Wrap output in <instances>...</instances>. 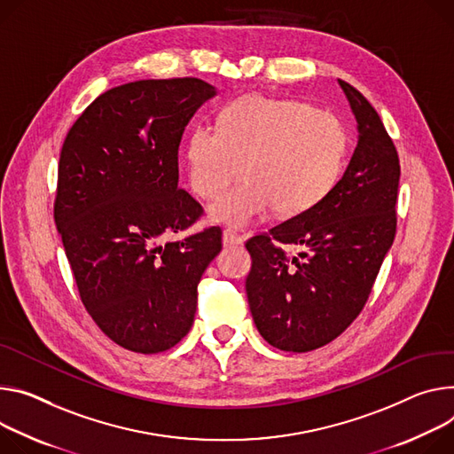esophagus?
I'll list each match as a JSON object with an SVG mask.
<instances>
[{"mask_svg":"<svg viewBox=\"0 0 454 454\" xmlns=\"http://www.w3.org/2000/svg\"><path fill=\"white\" fill-rule=\"evenodd\" d=\"M242 242V239L231 231V230H224L223 231V246H226V248H230V246H239Z\"/></svg>","mask_w":454,"mask_h":454,"instance_id":"34e87169","label":"esophagus"}]
</instances>
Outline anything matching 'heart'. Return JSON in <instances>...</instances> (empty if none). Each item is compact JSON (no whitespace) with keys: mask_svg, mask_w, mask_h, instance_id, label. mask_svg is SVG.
Segmentation results:
<instances>
[{"mask_svg":"<svg viewBox=\"0 0 454 454\" xmlns=\"http://www.w3.org/2000/svg\"><path fill=\"white\" fill-rule=\"evenodd\" d=\"M346 150L342 122L295 99L246 96L219 115V129L197 125L186 141V172L215 224L244 228L271 208L299 215L335 184ZM243 168H239V164Z\"/></svg>","mask_w":454,"mask_h":454,"instance_id":"1","label":"heart"}]
</instances>
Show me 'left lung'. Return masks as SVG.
<instances>
[{"mask_svg":"<svg viewBox=\"0 0 454 454\" xmlns=\"http://www.w3.org/2000/svg\"><path fill=\"white\" fill-rule=\"evenodd\" d=\"M356 119V148L340 181L309 210L246 242V294L259 333L304 353L337 339L362 311L396 231L400 164L369 101L339 79ZM280 243L307 252L292 262Z\"/></svg>","mask_w":454,"mask_h":454,"instance_id":"obj_1","label":"left lung"}]
</instances>
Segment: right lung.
<instances>
[{
	"label": "right lung",
	"mask_w": 454,
	"mask_h": 454,
	"mask_svg": "<svg viewBox=\"0 0 454 454\" xmlns=\"http://www.w3.org/2000/svg\"><path fill=\"white\" fill-rule=\"evenodd\" d=\"M215 96L197 77L134 81L89 105L63 143L54 221L81 301L125 349L167 351L190 332L199 280L223 248L219 228L164 242L202 214L179 188L177 152Z\"/></svg>",
	"instance_id": "add662e5"
}]
</instances>
